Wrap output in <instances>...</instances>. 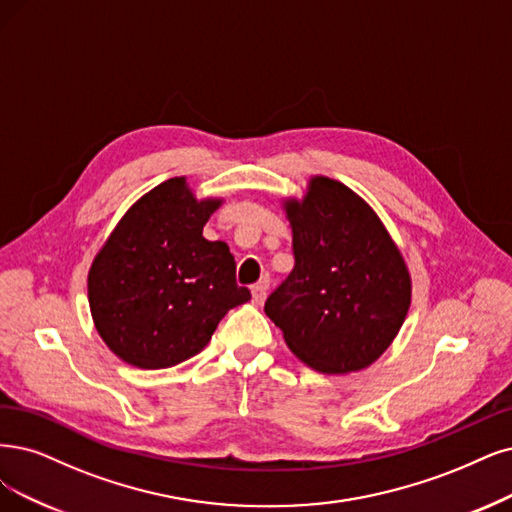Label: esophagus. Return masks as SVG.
<instances>
[{
    "instance_id": "1",
    "label": "esophagus",
    "mask_w": 512,
    "mask_h": 512,
    "mask_svg": "<svg viewBox=\"0 0 512 512\" xmlns=\"http://www.w3.org/2000/svg\"><path fill=\"white\" fill-rule=\"evenodd\" d=\"M268 287H270L268 280H259L257 285L251 289V293H253V304H255V306H261V304H263V299H266V293H268Z\"/></svg>"
}]
</instances>
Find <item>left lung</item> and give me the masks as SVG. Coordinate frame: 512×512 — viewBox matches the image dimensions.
I'll return each instance as SVG.
<instances>
[{
  "label": "left lung",
  "instance_id": "1",
  "mask_svg": "<svg viewBox=\"0 0 512 512\" xmlns=\"http://www.w3.org/2000/svg\"><path fill=\"white\" fill-rule=\"evenodd\" d=\"M295 268L266 314L291 352L323 373H350L384 354L405 323L411 278L373 208L329 177L285 202Z\"/></svg>",
  "mask_w": 512,
  "mask_h": 512
}]
</instances>
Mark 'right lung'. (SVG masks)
Wrapping results in <instances>:
<instances>
[{"label":"right lung","instance_id":"1","mask_svg":"<svg viewBox=\"0 0 512 512\" xmlns=\"http://www.w3.org/2000/svg\"><path fill=\"white\" fill-rule=\"evenodd\" d=\"M219 198L196 200L185 177L132 204L88 272L94 327L109 350L139 369H166L198 354L219 320L251 299L236 285L230 246L202 227Z\"/></svg>","mask_w":512,"mask_h":512}]
</instances>
